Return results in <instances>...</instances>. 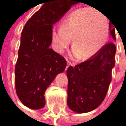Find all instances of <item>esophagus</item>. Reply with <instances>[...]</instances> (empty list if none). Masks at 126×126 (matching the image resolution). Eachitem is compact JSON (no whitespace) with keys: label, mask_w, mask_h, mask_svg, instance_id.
<instances>
[{"label":"esophagus","mask_w":126,"mask_h":126,"mask_svg":"<svg viewBox=\"0 0 126 126\" xmlns=\"http://www.w3.org/2000/svg\"><path fill=\"white\" fill-rule=\"evenodd\" d=\"M72 66V63L71 62H69V61H67V66H66V69H68V67L69 66Z\"/></svg>","instance_id":"obj_1"}]
</instances>
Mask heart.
Returning a JSON list of instances; mask_svg holds the SVG:
<instances>
[{
	"label": "heart",
	"instance_id": "1",
	"mask_svg": "<svg viewBox=\"0 0 126 126\" xmlns=\"http://www.w3.org/2000/svg\"><path fill=\"white\" fill-rule=\"evenodd\" d=\"M110 32L107 18L96 9L81 7L72 11L63 20L61 28L51 31L52 47L63 54L72 38V57L88 59L95 56L107 44Z\"/></svg>",
	"mask_w": 126,
	"mask_h": 126
}]
</instances>
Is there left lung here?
I'll return each instance as SVG.
<instances>
[{
	"label": "left lung",
	"mask_w": 126,
	"mask_h": 126,
	"mask_svg": "<svg viewBox=\"0 0 126 126\" xmlns=\"http://www.w3.org/2000/svg\"><path fill=\"white\" fill-rule=\"evenodd\" d=\"M110 32L116 40L115 29L110 24ZM116 50L115 45L109 43L91 59L68 67L67 104L74 112H90L103 102L112 80Z\"/></svg>",
	"instance_id": "1"
}]
</instances>
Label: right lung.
Returning <instances> with one entry per match:
<instances>
[{
  "label": "right lung",
  "mask_w": 126,
  "mask_h": 126,
  "mask_svg": "<svg viewBox=\"0 0 126 126\" xmlns=\"http://www.w3.org/2000/svg\"><path fill=\"white\" fill-rule=\"evenodd\" d=\"M75 0H45L24 26L15 66V87L21 102L31 109L45 105V92L66 60L50 48L51 31Z\"/></svg>",
  "instance_id": "1"
}]
</instances>
